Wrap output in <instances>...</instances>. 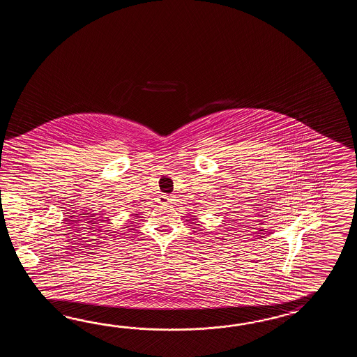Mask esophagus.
Here are the masks:
<instances>
[{"label":"esophagus","instance_id":"1","mask_svg":"<svg viewBox=\"0 0 357 357\" xmlns=\"http://www.w3.org/2000/svg\"><path fill=\"white\" fill-rule=\"evenodd\" d=\"M174 200H175L174 195H160V197H158V203H160V204H172Z\"/></svg>","mask_w":357,"mask_h":357}]
</instances>
